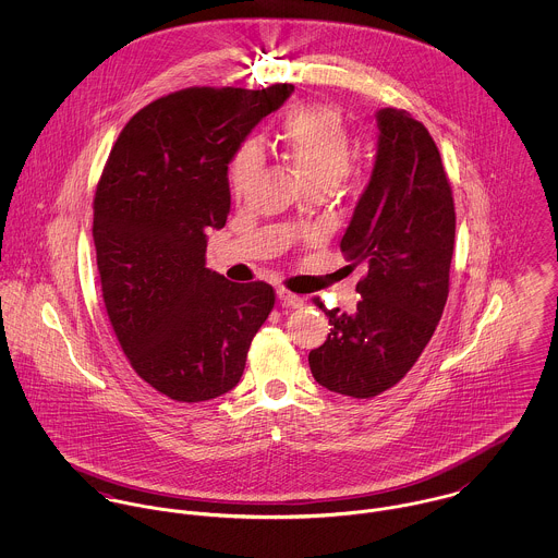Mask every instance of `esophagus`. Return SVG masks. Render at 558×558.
Listing matches in <instances>:
<instances>
[{"instance_id":"34e87169","label":"esophagus","mask_w":558,"mask_h":558,"mask_svg":"<svg viewBox=\"0 0 558 558\" xmlns=\"http://www.w3.org/2000/svg\"><path fill=\"white\" fill-rule=\"evenodd\" d=\"M277 296H279V301H281V305L292 307V310H301V307L305 305V299H303V296L292 294V292H288L286 288H279V290H277Z\"/></svg>"}]
</instances>
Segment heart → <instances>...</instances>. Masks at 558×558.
Instances as JSON below:
<instances>
[{
	"instance_id": "1",
	"label": "heart",
	"mask_w": 558,
	"mask_h": 558,
	"mask_svg": "<svg viewBox=\"0 0 558 558\" xmlns=\"http://www.w3.org/2000/svg\"><path fill=\"white\" fill-rule=\"evenodd\" d=\"M281 140L310 186H335L348 171L352 137L343 116L328 105H305L294 109L281 126ZM262 165V148L244 144L232 162V191L240 195Z\"/></svg>"
}]
</instances>
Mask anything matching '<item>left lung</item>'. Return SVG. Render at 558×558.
Returning a JSON list of instances; mask_svg holds the SVG:
<instances>
[{"instance_id": "1", "label": "left lung", "mask_w": 558, "mask_h": 558, "mask_svg": "<svg viewBox=\"0 0 558 558\" xmlns=\"http://www.w3.org/2000/svg\"><path fill=\"white\" fill-rule=\"evenodd\" d=\"M378 150L341 239L348 262H365L354 314H326L330 332L310 352L316 383L367 399L396 387L421 356L449 296L456 208L440 153L408 111H376Z\"/></svg>"}]
</instances>
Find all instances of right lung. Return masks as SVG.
I'll list each match as a JSON object with an SVG mask.
<instances>
[{
    "instance_id": "right-lung-1",
    "label": "right lung",
    "mask_w": 558,
    "mask_h": 558,
    "mask_svg": "<svg viewBox=\"0 0 558 558\" xmlns=\"http://www.w3.org/2000/svg\"><path fill=\"white\" fill-rule=\"evenodd\" d=\"M294 92L189 87L122 129L94 197L102 301L131 367L175 401L232 391L275 290L206 268V232L230 213L228 165Z\"/></svg>"
}]
</instances>
